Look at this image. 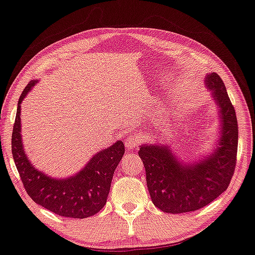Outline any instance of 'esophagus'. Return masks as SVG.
<instances>
[{"label": "esophagus", "instance_id": "1", "mask_svg": "<svg viewBox=\"0 0 255 255\" xmlns=\"http://www.w3.org/2000/svg\"><path fill=\"white\" fill-rule=\"evenodd\" d=\"M139 137L136 134H131L127 136L126 140H125V144H126V147L128 150H134L136 146L139 144Z\"/></svg>", "mask_w": 255, "mask_h": 255}]
</instances>
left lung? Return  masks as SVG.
<instances>
[{
	"label": "left lung",
	"mask_w": 255,
	"mask_h": 255,
	"mask_svg": "<svg viewBox=\"0 0 255 255\" xmlns=\"http://www.w3.org/2000/svg\"><path fill=\"white\" fill-rule=\"evenodd\" d=\"M206 85L220 108L222 131L214 154L191 166H183L167 146L142 145L138 154L145 167L151 199L166 213L193 212L206 206L229 187L237 161L236 112L222 79L207 75Z\"/></svg>",
	"instance_id": "1"
}]
</instances>
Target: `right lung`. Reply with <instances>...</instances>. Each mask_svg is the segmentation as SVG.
<instances>
[{
  "instance_id": "1",
  "label": "right lung",
  "mask_w": 255,
  "mask_h": 255,
  "mask_svg": "<svg viewBox=\"0 0 255 255\" xmlns=\"http://www.w3.org/2000/svg\"><path fill=\"white\" fill-rule=\"evenodd\" d=\"M34 83L30 81L19 97L11 138V151L22 184L30 198L55 214L89 218L106 204L113 174L125 153L124 143L119 140L100 151L77 175L65 180H56L36 170L26 157L20 135V103Z\"/></svg>"
}]
</instances>
